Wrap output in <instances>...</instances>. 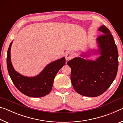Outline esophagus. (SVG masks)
<instances>
[{"label": "esophagus", "instance_id": "obj_1", "mask_svg": "<svg viewBox=\"0 0 123 123\" xmlns=\"http://www.w3.org/2000/svg\"><path fill=\"white\" fill-rule=\"evenodd\" d=\"M65 57L67 61H68V60L71 59L73 57V54L71 53V52L67 51L65 55Z\"/></svg>", "mask_w": 123, "mask_h": 123}]
</instances>
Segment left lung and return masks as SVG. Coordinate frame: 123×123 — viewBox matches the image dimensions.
Returning <instances> with one entry per match:
<instances>
[{"label": "left lung", "mask_w": 123, "mask_h": 123, "mask_svg": "<svg viewBox=\"0 0 123 123\" xmlns=\"http://www.w3.org/2000/svg\"><path fill=\"white\" fill-rule=\"evenodd\" d=\"M102 35L97 41L100 55L96 61L74 58L67 62L71 68L70 79L77 93L84 96H99L115 79L118 68V53L109 29L104 25L99 30Z\"/></svg>", "instance_id": "obj_1"}]
</instances>
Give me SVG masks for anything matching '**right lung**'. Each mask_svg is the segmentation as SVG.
Segmentation results:
<instances>
[{
    "mask_svg": "<svg viewBox=\"0 0 123 123\" xmlns=\"http://www.w3.org/2000/svg\"><path fill=\"white\" fill-rule=\"evenodd\" d=\"M12 41L7 50V67L13 84L20 92L34 98L44 97L50 92L54 78L59 70L65 64L64 57L51 62L45 67L38 75L33 78L22 76L13 69L10 58Z\"/></svg>",
    "mask_w": 123,
    "mask_h": 123,
    "instance_id": "right-lung-1",
    "label": "right lung"
}]
</instances>
